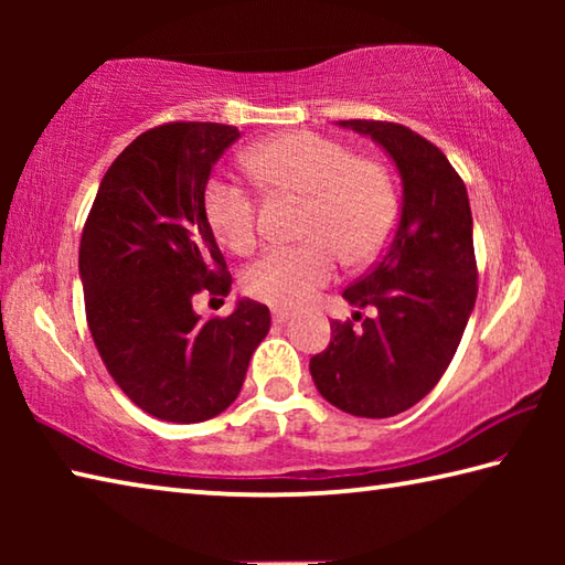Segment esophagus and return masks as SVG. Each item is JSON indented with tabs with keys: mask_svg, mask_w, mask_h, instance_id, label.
<instances>
[{
	"mask_svg": "<svg viewBox=\"0 0 565 565\" xmlns=\"http://www.w3.org/2000/svg\"><path fill=\"white\" fill-rule=\"evenodd\" d=\"M271 319H274L276 323H284V321L294 319V311H291V309H271Z\"/></svg>",
	"mask_w": 565,
	"mask_h": 565,
	"instance_id": "esophagus-1",
	"label": "esophagus"
}]
</instances>
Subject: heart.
Returning a JSON list of instances; mask_svg holds the SVG:
<instances>
[{
    "label": "heart",
    "instance_id": "1",
    "mask_svg": "<svg viewBox=\"0 0 565 565\" xmlns=\"http://www.w3.org/2000/svg\"><path fill=\"white\" fill-rule=\"evenodd\" d=\"M244 167L262 189L303 196L299 246L269 248L242 274L256 301L294 309L327 286L341 254L349 264L376 259L394 232L398 202L384 167L353 159L341 141L317 131H286L246 151ZM204 212L218 242L236 254L256 244V202L244 186L214 177Z\"/></svg>",
    "mask_w": 565,
    "mask_h": 565
}]
</instances>
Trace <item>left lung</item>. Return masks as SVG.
<instances>
[{"label": "left lung", "instance_id": "8db88e82", "mask_svg": "<svg viewBox=\"0 0 565 565\" xmlns=\"http://www.w3.org/2000/svg\"><path fill=\"white\" fill-rule=\"evenodd\" d=\"M386 151L401 177V218L384 259L343 291L376 317L331 323L311 356L319 394L351 416L388 418L418 404L451 363L476 303L473 216L466 184L431 141L401 124L349 119Z\"/></svg>", "mask_w": 565, "mask_h": 565}]
</instances>
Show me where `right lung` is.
I'll use <instances>...</instances> for the list:
<instances>
[{
  "instance_id": "right-lung-1",
  "label": "right lung",
  "mask_w": 565,
  "mask_h": 565,
  "mask_svg": "<svg viewBox=\"0 0 565 565\" xmlns=\"http://www.w3.org/2000/svg\"><path fill=\"white\" fill-rule=\"evenodd\" d=\"M236 127L179 121L149 129L104 174L79 246L87 321L102 361L141 411L199 424L234 404L271 327L242 296L226 319H202L196 294L226 296L232 276L204 212Z\"/></svg>"
}]
</instances>
